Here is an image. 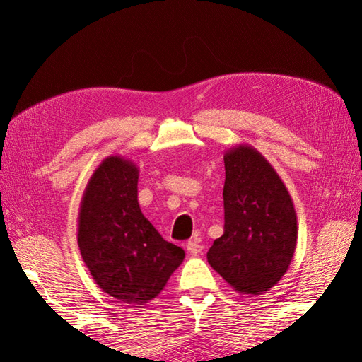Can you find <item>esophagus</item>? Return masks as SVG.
<instances>
[{
	"label": "esophagus",
	"mask_w": 362,
	"mask_h": 362,
	"mask_svg": "<svg viewBox=\"0 0 362 362\" xmlns=\"http://www.w3.org/2000/svg\"><path fill=\"white\" fill-rule=\"evenodd\" d=\"M202 244H199L197 241H188L187 243V250H188V253L189 255H193V257H196V255H199V253L202 252Z\"/></svg>",
	"instance_id": "1"
}]
</instances>
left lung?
<instances>
[{
  "instance_id": "left-lung-1",
  "label": "left lung",
  "mask_w": 362,
  "mask_h": 362,
  "mask_svg": "<svg viewBox=\"0 0 362 362\" xmlns=\"http://www.w3.org/2000/svg\"><path fill=\"white\" fill-rule=\"evenodd\" d=\"M224 233L206 253L240 294L261 296L286 274L297 245V214L280 175L249 144L224 153Z\"/></svg>"
}]
</instances>
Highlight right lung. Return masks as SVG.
Segmentation results:
<instances>
[{
  "instance_id": "right-lung-1",
  "label": "right lung",
  "mask_w": 362,
  "mask_h": 362,
  "mask_svg": "<svg viewBox=\"0 0 362 362\" xmlns=\"http://www.w3.org/2000/svg\"><path fill=\"white\" fill-rule=\"evenodd\" d=\"M138 173L132 160L104 158L83 191L78 218V245L95 283L129 305L156 298L185 258L141 213Z\"/></svg>"
}]
</instances>
